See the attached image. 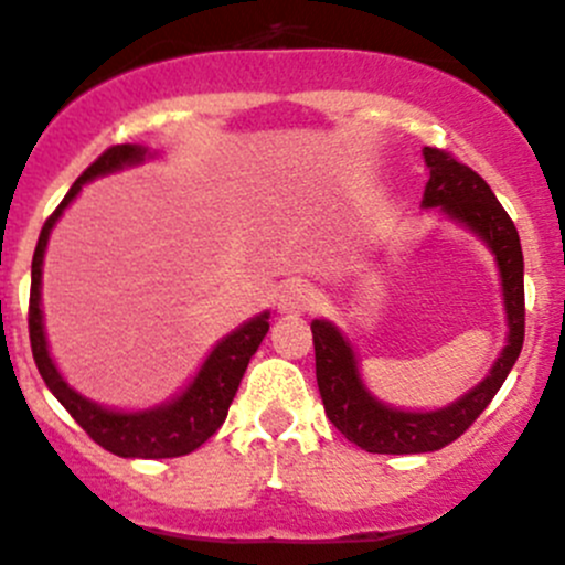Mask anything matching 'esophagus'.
I'll list each match as a JSON object with an SVG mask.
<instances>
[{"mask_svg": "<svg viewBox=\"0 0 565 565\" xmlns=\"http://www.w3.org/2000/svg\"><path fill=\"white\" fill-rule=\"evenodd\" d=\"M313 306H317V292L302 281H289L287 287L281 289V295H278V302H276L278 313L289 319L302 317V313L311 311Z\"/></svg>", "mask_w": 565, "mask_h": 565, "instance_id": "obj_1", "label": "esophagus"}]
</instances>
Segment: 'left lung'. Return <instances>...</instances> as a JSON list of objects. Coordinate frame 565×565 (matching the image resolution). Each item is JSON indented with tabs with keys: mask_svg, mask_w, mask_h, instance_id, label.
<instances>
[{
	"mask_svg": "<svg viewBox=\"0 0 565 565\" xmlns=\"http://www.w3.org/2000/svg\"><path fill=\"white\" fill-rule=\"evenodd\" d=\"M427 183L425 211L468 230L484 243L498 267L507 338L487 376L452 403L438 408H401L379 401L360 373V358L349 335L330 319H313V352H317V384L324 414L352 444L376 455H419L452 444L471 427L495 397L509 371L520 358L525 338V284H522V246L509 213L495 200L484 178L460 164L438 148H423Z\"/></svg>",
	"mask_w": 565,
	"mask_h": 565,
	"instance_id": "obj_1",
	"label": "left lung"
}]
</instances>
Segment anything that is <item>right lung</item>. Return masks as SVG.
<instances>
[{"label": "right lung", "mask_w": 565, "mask_h": 565, "mask_svg": "<svg viewBox=\"0 0 565 565\" xmlns=\"http://www.w3.org/2000/svg\"><path fill=\"white\" fill-rule=\"evenodd\" d=\"M148 159H159V151L138 146V142H124V146H113L92 168L83 173L62 205L51 213L45 222L43 233H40L38 248H34L32 259V298H29V338H32V354L38 362V371L43 376L45 387L53 392L58 403L73 414L78 423L99 447L118 457H138V460H162V457H181L203 447L207 438L222 427L227 419L230 403H233L241 379L246 373L248 360L263 343L265 332L270 330V311L257 313V317L246 319L241 328L213 343L203 365L198 367L192 379L168 397L164 403L148 408H113L103 403L92 401V397L81 395L78 390L70 387L64 373L58 371L56 360L51 358L45 335V317H43V263L47 252V241H51L53 227L58 218L64 216L81 189L86 183L97 181V178L121 173V170L138 168Z\"/></svg>", "instance_id": "obj_1"}]
</instances>
